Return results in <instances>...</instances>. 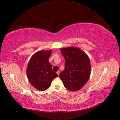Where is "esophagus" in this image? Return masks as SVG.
<instances>
[{
  "instance_id": "34e87169",
  "label": "esophagus",
  "mask_w": 120,
  "mask_h": 120,
  "mask_svg": "<svg viewBox=\"0 0 120 120\" xmlns=\"http://www.w3.org/2000/svg\"><path fill=\"white\" fill-rule=\"evenodd\" d=\"M56 73H57V74L58 75H60V71H58L56 72Z\"/></svg>"
}]
</instances>
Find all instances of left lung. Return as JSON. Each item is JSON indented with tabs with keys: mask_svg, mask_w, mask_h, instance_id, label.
Returning <instances> with one entry per match:
<instances>
[{
	"mask_svg": "<svg viewBox=\"0 0 120 120\" xmlns=\"http://www.w3.org/2000/svg\"><path fill=\"white\" fill-rule=\"evenodd\" d=\"M65 59V69L60 78L65 88L72 92L80 90L88 82L90 63L88 55L80 49L68 47L60 49Z\"/></svg>",
	"mask_w": 120,
	"mask_h": 120,
	"instance_id": "left-lung-1",
	"label": "left lung"
}]
</instances>
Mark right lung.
I'll return each mask as SVG.
<instances>
[{"instance_id":"1","label":"right lung","mask_w":120,"mask_h":120,"mask_svg":"<svg viewBox=\"0 0 120 120\" xmlns=\"http://www.w3.org/2000/svg\"><path fill=\"white\" fill-rule=\"evenodd\" d=\"M52 51L40 50L32 56L28 64L26 74L31 85L38 90L49 88L53 79L58 75L52 70L49 59Z\"/></svg>"}]
</instances>
